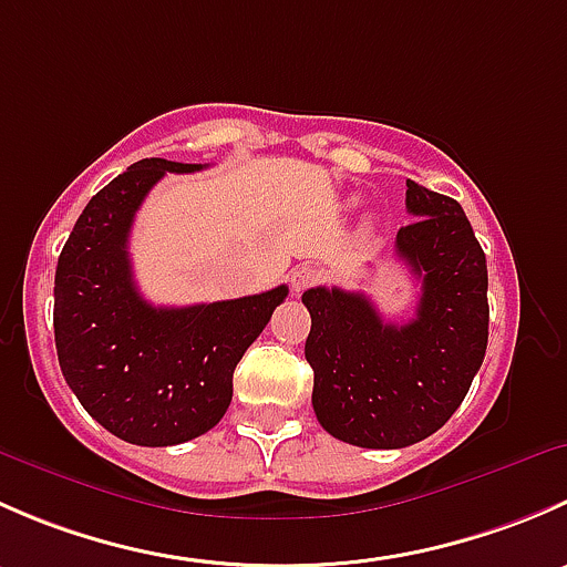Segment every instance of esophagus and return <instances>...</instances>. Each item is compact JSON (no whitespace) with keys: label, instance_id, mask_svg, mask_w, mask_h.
Returning <instances> with one entry per match:
<instances>
[{"label":"esophagus","instance_id":"1","mask_svg":"<svg viewBox=\"0 0 567 567\" xmlns=\"http://www.w3.org/2000/svg\"><path fill=\"white\" fill-rule=\"evenodd\" d=\"M318 277L320 274L310 266L293 268V271H290V290H293V293H305L307 288H312V285L318 282Z\"/></svg>","mask_w":567,"mask_h":567}]
</instances>
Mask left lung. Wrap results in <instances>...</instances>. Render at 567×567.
Returning <instances> with one entry per match:
<instances>
[{
  "instance_id": "left-lung-1",
  "label": "left lung",
  "mask_w": 567,
  "mask_h": 567,
  "mask_svg": "<svg viewBox=\"0 0 567 567\" xmlns=\"http://www.w3.org/2000/svg\"><path fill=\"white\" fill-rule=\"evenodd\" d=\"M414 221L394 255L422 282L416 316L390 323L364 293L310 288L305 357L323 431L353 447L398 450L436 433L466 398L488 346V266L453 197L405 181Z\"/></svg>"
}]
</instances>
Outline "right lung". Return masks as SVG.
<instances>
[{
    "mask_svg": "<svg viewBox=\"0 0 567 567\" xmlns=\"http://www.w3.org/2000/svg\"><path fill=\"white\" fill-rule=\"evenodd\" d=\"M205 164L142 158L101 188L56 260L54 342L68 386L95 422L140 447L208 433L233 400V370L288 288L192 307H153L136 290L128 236L167 173Z\"/></svg>",
    "mask_w": 567,
    "mask_h": 567,
    "instance_id": "add662e5",
    "label": "right lung"
}]
</instances>
